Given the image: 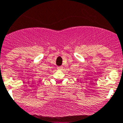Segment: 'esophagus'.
<instances>
[{
    "mask_svg": "<svg viewBox=\"0 0 123 123\" xmlns=\"http://www.w3.org/2000/svg\"><path fill=\"white\" fill-rule=\"evenodd\" d=\"M62 67H58V69H59V70H61V69H62Z\"/></svg>",
    "mask_w": 123,
    "mask_h": 123,
    "instance_id": "1",
    "label": "esophagus"
}]
</instances>
